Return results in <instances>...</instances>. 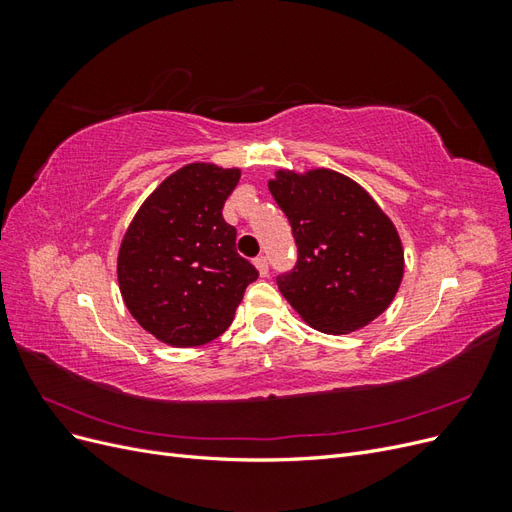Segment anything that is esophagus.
Segmentation results:
<instances>
[{
	"label": "esophagus",
	"instance_id": "34e87169",
	"mask_svg": "<svg viewBox=\"0 0 512 512\" xmlns=\"http://www.w3.org/2000/svg\"><path fill=\"white\" fill-rule=\"evenodd\" d=\"M254 265H256V269H258V273L265 277V275H269V260H267V256H256L254 258Z\"/></svg>",
	"mask_w": 512,
	"mask_h": 512
}]
</instances>
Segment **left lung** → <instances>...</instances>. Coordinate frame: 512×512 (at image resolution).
Here are the masks:
<instances>
[{
	"label": "left lung",
	"instance_id": "8db88e82",
	"mask_svg": "<svg viewBox=\"0 0 512 512\" xmlns=\"http://www.w3.org/2000/svg\"><path fill=\"white\" fill-rule=\"evenodd\" d=\"M269 190L297 243L294 267L277 275L286 301L322 333H350L378 318L404 277V250L376 200L327 168L280 170Z\"/></svg>",
	"mask_w": 512,
	"mask_h": 512
}]
</instances>
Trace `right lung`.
Listing matches in <instances>:
<instances>
[{
    "label": "right lung",
    "mask_w": 512,
    "mask_h": 512,
    "mask_svg": "<svg viewBox=\"0 0 512 512\" xmlns=\"http://www.w3.org/2000/svg\"><path fill=\"white\" fill-rule=\"evenodd\" d=\"M239 168L196 162L164 179L121 241L117 277L130 314L160 342L190 348L220 337L258 280L222 218Z\"/></svg>",
    "instance_id": "right-lung-1"
}]
</instances>
